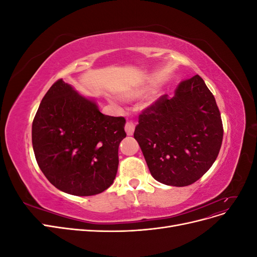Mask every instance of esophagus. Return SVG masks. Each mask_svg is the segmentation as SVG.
<instances>
[{
    "label": "esophagus",
    "mask_w": 257,
    "mask_h": 257,
    "mask_svg": "<svg viewBox=\"0 0 257 257\" xmlns=\"http://www.w3.org/2000/svg\"><path fill=\"white\" fill-rule=\"evenodd\" d=\"M134 130H135V124H134L133 122H132V121H127L126 124H125V132H126V134H127L128 136L133 135Z\"/></svg>",
    "instance_id": "1"
}]
</instances>
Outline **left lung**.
<instances>
[{
    "label": "left lung",
    "mask_w": 257,
    "mask_h": 257,
    "mask_svg": "<svg viewBox=\"0 0 257 257\" xmlns=\"http://www.w3.org/2000/svg\"><path fill=\"white\" fill-rule=\"evenodd\" d=\"M134 138L155 180L172 186L197 181L212 166L223 139L212 93L195 75L139 115Z\"/></svg>",
    "instance_id": "1"
}]
</instances>
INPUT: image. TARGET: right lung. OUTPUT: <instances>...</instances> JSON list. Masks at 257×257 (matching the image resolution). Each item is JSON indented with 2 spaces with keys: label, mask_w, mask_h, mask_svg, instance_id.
Returning a JSON list of instances; mask_svg holds the SVG:
<instances>
[{
  "label": "right lung",
  "mask_w": 257,
  "mask_h": 257,
  "mask_svg": "<svg viewBox=\"0 0 257 257\" xmlns=\"http://www.w3.org/2000/svg\"><path fill=\"white\" fill-rule=\"evenodd\" d=\"M124 125L123 116L103 114L94 99L60 79L43 97L33 120L37 164L60 191L96 195L109 188L118 172Z\"/></svg>",
  "instance_id": "obj_1"
}]
</instances>
